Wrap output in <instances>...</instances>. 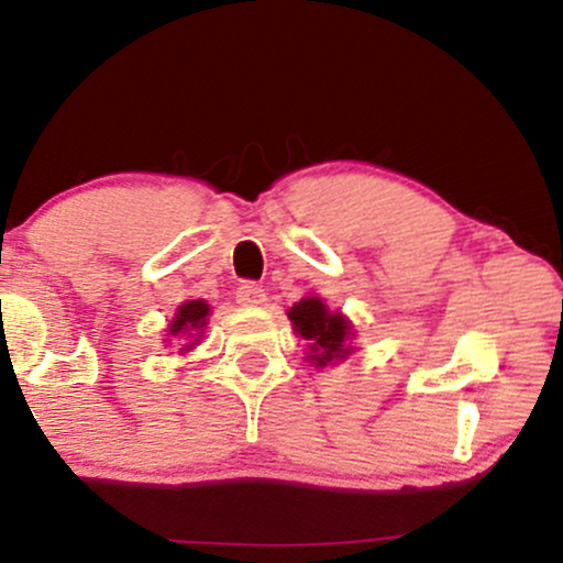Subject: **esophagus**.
<instances>
[{
  "label": "esophagus",
  "instance_id": "1",
  "mask_svg": "<svg viewBox=\"0 0 563 563\" xmlns=\"http://www.w3.org/2000/svg\"><path fill=\"white\" fill-rule=\"evenodd\" d=\"M235 301L241 303V307H262V303L267 301V294H264V288L256 286V283H243V286L235 290Z\"/></svg>",
  "mask_w": 563,
  "mask_h": 563
}]
</instances>
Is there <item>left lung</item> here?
<instances>
[{"label": "left lung", "mask_w": 563, "mask_h": 563, "mask_svg": "<svg viewBox=\"0 0 563 563\" xmlns=\"http://www.w3.org/2000/svg\"><path fill=\"white\" fill-rule=\"evenodd\" d=\"M288 320L299 339L307 341V363L314 367H328L344 363L354 352L352 320L341 309H331L318 294H307L288 309Z\"/></svg>", "instance_id": "1"}]
</instances>
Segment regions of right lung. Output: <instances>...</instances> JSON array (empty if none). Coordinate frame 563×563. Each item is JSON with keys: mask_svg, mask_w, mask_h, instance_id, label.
<instances>
[{"mask_svg": "<svg viewBox=\"0 0 563 563\" xmlns=\"http://www.w3.org/2000/svg\"><path fill=\"white\" fill-rule=\"evenodd\" d=\"M209 314L211 307L209 301L203 299H190L179 303L177 312H174V318L169 320V325H166L164 346L177 344L179 354L192 352V349L200 344V335H203L206 325H209Z\"/></svg>", "mask_w": 563, "mask_h": 563, "instance_id": "right-lung-1", "label": "right lung"}]
</instances>
